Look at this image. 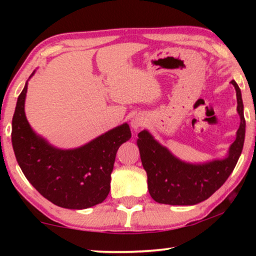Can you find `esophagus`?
Instances as JSON below:
<instances>
[{
    "label": "esophagus",
    "instance_id": "1",
    "mask_svg": "<svg viewBox=\"0 0 256 256\" xmlns=\"http://www.w3.org/2000/svg\"><path fill=\"white\" fill-rule=\"evenodd\" d=\"M130 124L134 130H138L140 128H142L146 124V118L143 115H136L135 118H132Z\"/></svg>",
    "mask_w": 256,
    "mask_h": 256
}]
</instances>
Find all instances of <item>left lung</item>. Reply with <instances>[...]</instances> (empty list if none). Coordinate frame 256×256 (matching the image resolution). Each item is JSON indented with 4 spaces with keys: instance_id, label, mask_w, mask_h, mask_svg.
Instances as JSON below:
<instances>
[{
    "instance_id": "left-lung-1",
    "label": "left lung",
    "mask_w": 256,
    "mask_h": 256,
    "mask_svg": "<svg viewBox=\"0 0 256 256\" xmlns=\"http://www.w3.org/2000/svg\"><path fill=\"white\" fill-rule=\"evenodd\" d=\"M230 82L236 90L241 122L227 158L197 166L188 164L171 155L146 130L138 134L142 166L148 176L149 194L155 202L169 205L198 204L211 197L232 174L244 148L246 121L239 86L234 80Z\"/></svg>"
}]
</instances>
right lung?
Instances as JSON below:
<instances>
[{
  "instance_id": "obj_1",
  "label": "right lung",
  "mask_w": 256,
  "mask_h": 256,
  "mask_svg": "<svg viewBox=\"0 0 256 256\" xmlns=\"http://www.w3.org/2000/svg\"><path fill=\"white\" fill-rule=\"evenodd\" d=\"M26 85L12 116V141L17 163L40 194L64 208L82 210L102 202L110 194V174L122 143L130 138L127 124L112 129L86 146L59 150L30 128L24 113Z\"/></svg>"
}]
</instances>
